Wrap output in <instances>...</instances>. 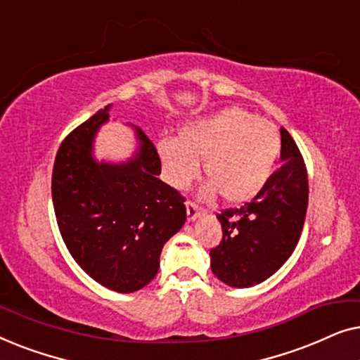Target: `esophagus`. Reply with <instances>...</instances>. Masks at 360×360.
I'll return each mask as SVG.
<instances>
[{
  "instance_id": "esophagus-1",
  "label": "esophagus",
  "mask_w": 360,
  "mask_h": 360,
  "mask_svg": "<svg viewBox=\"0 0 360 360\" xmlns=\"http://www.w3.org/2000/svg\"><path fill=\"white\" fill-rule=\"evenodd\" d=\"M201 213V210L198 208V205H195L193 201H186V216H188V221H195L198 218Z\"/></svg>"
}]
</instances>
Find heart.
Wrapping results in <instances>:
<instances>
[{"label":"heart","mask_w":360,"mask_h":360,"mask_svg":"<svg viewBox=\"0 0 360 360\" xmlns=\"http://www.w3.org/2000/svg\"><path fill=\"white\" fill-rule=\"evenodd\" d=\"M165 180L185 190L200 174L203 160L205 198L223 195L226 203L254 200L269 184L282 141L277 127L240 108L185 124L176 139L164 137L155 146Z\"/></svg>","instance_id":"b5f03b06"}]
</instances>
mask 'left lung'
I'll use <instances>...</instances> for the list:
<instances>
[{
	"label": "left lung",
	"mask_w": 360,
	"mask_h": 360,
	"mask_svg": "<svg viewBox=\"0 0 360 360\" xmlns=\"http://www.w3.org/2000/svg\"><path fill=\"white\" fill-rule=\"evenodd\" d=\"M282 165L252 201L218 214L223 240L211 270L229 287H254L274 275L297 248L308 208V175L293 137L282 127Z\"/></svg>",
	"instance_id": "obj_1"
}]
</instances>
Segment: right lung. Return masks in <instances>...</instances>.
Masks as SVG:
<instances>
[{
	"mask_svg": "<svg viewBox=\"0 0 360 360\" xmlns=\"http://www.w3.org/2000/svg\"><path fill=\"white\" fill-rule=\"evenodd\" d=\"M111 105L68 134L52 172V201L62 239L75 262L117 293L144 288L159 272L164 244L185 224L175 188L162 181L152 141L134 126L136 154L98 162L93 142Z\"/></svg>",
	"mask_w": 360,
	"mask_h": 360,
	"instance_id": "1",
	"label": "right lung"
}]
</instances>
